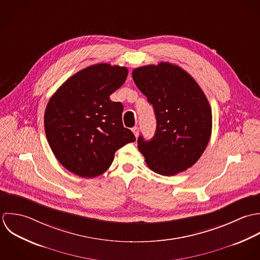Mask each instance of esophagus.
Segmentation results:
<instances>
[{
  "label": "esophagus",
  "mask_w": 260,
  "mask_h": 260,
  "mask_svg": "<svg viewBox=\"0 0 260 260\" xmlns=\"http://www.w3.org/2000/svg\"><path fill=\"white\" fill-rule=\"evenodd\" d=\"M132 131H133V133H134V135L136 136V138L139 136V133H140V128L138 127V126H135V127H133L132 128Z\"/></svg>",
  "instance_id": "34e87169"
}]
</instances>
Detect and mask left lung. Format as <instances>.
<instances>
[{
    "label": "left lung",
    "instance_id": "left-lung-1",
    "mask_svg": "<svg viewBox=\"0 0 260 260\" xmlns=\"http://www.w3.org/2000/svg\"><path fill=\"white\" fill-rule=\"evenodd\" d=\"M133 79L156 115L153 139H138L147 165L162 176L186 171L200 158L211 137L212 110L206 95L188 72L168 62L136 68Z\"/></svg>",
    "mask_w": 260,
    "mask_h": 260
}]
</instances>
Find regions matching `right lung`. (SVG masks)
<instances>
[{
    "label": "right lung",
    "mask_w": 260,
    "mask_h": 260,
    "mask_svg": "<svg viewBox=\"0 0 260 260\" xmlns=\"http://www.w3.org/2000/svg\"><path fill=\"white\" fill-rule=\"evenodd\" d=\"M126 67L100 63L68 78L46 106L44 126L59 162L71 173L98 177L110 167L115 152L136 137L122 124L120 103L109 95L125 81Z\"/></svg>",
    "instance_id": "right-lung-1"
}]
</instances>
